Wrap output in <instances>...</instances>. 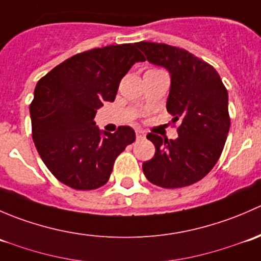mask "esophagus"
I'll return each instance as SVG.
<instances>
[{"instance_id":"34e87169","label":"esophagus","mask_w":261,"mask_h":261,"mask_svg":"<svg viewBox=\"0 0 261 261\" xmlns=\"http://www.w3.org/2000/svg\"><path fill=\"white\" fill-rule=\"evenodd\" d=\"M144 138H145V134H144V131L136 130V139H138V140H140V139H144Z\"/></svg>"}]
</instances>
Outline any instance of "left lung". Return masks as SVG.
<instances>
[{
	"mask_svg": "<svg viewBox=\"0 0 261 261\" xmlns=\"http://www.w3.org/2000/svg\"><path fill=\"white\" fill-rule=\"evenodd\" d=\"M146 59L172 77L167 110L180 121L178 138H146L155 154L143 164L147 180L163 188H181L206 177L225 146L230 130L228 94L217 70L186 49L162 43L136 44Z\"/></svg>",
	"mask_w": 261,
	"mask_h": 261,
	"instance_id": "1",
	"label": "left lung"
}]
</instances>
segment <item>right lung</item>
<instances>
[{
  "instance_id": "right-lung-1",
  "label": "right lung",
  "mask_w": 261,
  "mask_h": 261,
  "mask_svg": "<svg viewBox=\"0 0 261 261\" xmlns=\"http://www.w3.org/2000/svg\"><path fill=\"white\" fill-rule=\"evenodd\" d=\"M136 44L109 45L73 55L38 82L30 105L33 140L51 174L80 191L107 183L116 158L135 141L130 126L99 131L97 110L114 102L120 82L136 62Z\"/></svg>"
}]
</instances>
